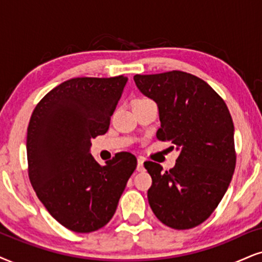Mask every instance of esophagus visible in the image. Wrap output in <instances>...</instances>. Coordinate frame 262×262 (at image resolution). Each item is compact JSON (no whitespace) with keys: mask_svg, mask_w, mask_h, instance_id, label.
<instances>
[{"mask_svg":"<svg viewBox=\"0 0 262 262\" xmlns=\"http://www.w3.org/2000/svg\"><path fill=\"white\" fill-rule=\"evenodd\" d=\"M144 162H145L144 157H139L138 158V165H137V170L138 171L144 170Z\"/></svg>","mask_w":262,"mask_h":262,"instance_id":"1","label":"esophagus"}]
</instances>
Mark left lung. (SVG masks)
Wrapping results in <instances>:
<instances>
[{"instance_id": "obj_1", "label": "left lung", "mask_w": 262, "mask_h": 262, "mask_svg": "<svg viewBox=\"0 0 262 262\" xmlns=\"http://www.w3.org/2000/svg\"><path fill=\"white\" fill-rule=\"evenodd\" d=\"M134 81L158 106L157 139L171 141L179 151L170 170L151 161L144 163L152 178L151 209L175 230L196 227L219 205L236 167L230 111L207 82L187 72L135 75Z\"/></svg>"}]
</instances>
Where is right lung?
I'll return each instance as SVG.
<instances>
[{"label":"right lung","instance_id":"obj_1","mask_svg":"<svg viewBox=\"0 0 262 262\" xmlns=\"http://www.w3.org/2000/svg\"><path fill=\"white\" fill-rule=\"evenodd\" d=\"M127 81L123 75L71 78L47 93L30 118V183L49 214L74 232H93L112 219L137 168L130 152L105 165L89 152L92 139L107 132Z\"/></svg>","mask_w":262,"mask_h":262}]
</instances>
